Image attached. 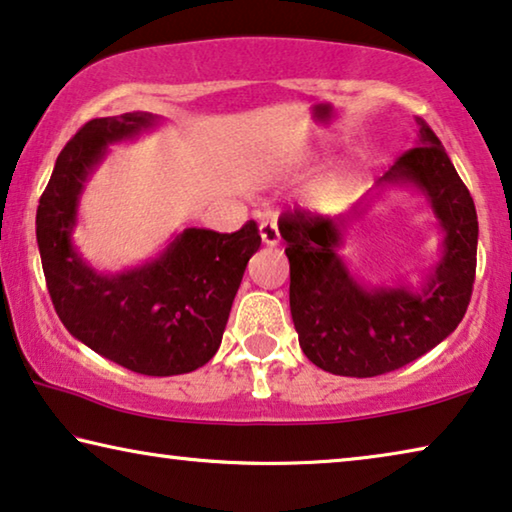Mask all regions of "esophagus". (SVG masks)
<instances>
[{
    "label": "esophagus",
    "mask_w": 512,
    "mask_h": 512,
    "mask_svg": "<svg viewBox=\"0 0 512 512\" xmlns=\"http://www.w3.org/2000/svg\"><path fill=\"white\" fill-rule=\"evenodd\" d=\"M259 234H262L264 246L276 248L278 243H280V230H278L276 218H266V220H262V225H259Z\"/></svg>",
    "instance_id": "esophagus-1"
}]
</instances>
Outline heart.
<instances>
[{"instance_id":"obj_1","label":"heart","mask_w":512,"mask_h":512,"mask_svg":"<svg viewBox=\"0 0 512 512\" xmlns=\"http://www.w3.org/2000/svg\"><path fill=\"white\" fill-rule=\"evenodd\" d=\"M349 186H352V172H349V167L335 163L331 167H326V170L312 181L310 197L315 204L329 207V204L338 202L340 197H345Z\"/></svg>"}]
</instances>
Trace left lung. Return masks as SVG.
Listing matches in <instances>:
<instances>
[{"mask_svg":"<svg viewBox=\"0 0 512 512\" xmlns=\"http://www.w3.org/2000/svg\"><path fill=\"white\" fill-rule=\"evenodd\" d=\"M402 154L352 209L335 218L294 211L280 223L289 259V310L303 354L340 377H377L416 361L462 322L476 276L478 218L444 144L416 119ZM391 187L424 195L442 230L440 262L417 285L370 286L339 255L353 220Z\"/></svg>","mask_w":512,"mask_h":512,"instance_id":"obj_1","label":"left lung"}]
</instances>
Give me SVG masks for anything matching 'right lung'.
<instances>
[{
  "label": "right lung",
  "mask_w": 512,
  "mask_h": 512,
  "mask_svg": "<svg viewBox=\"0 0 512 512\" xmlns=\"http://www.w3.org/2000/svg\"><path fill=\"white\" fill-rule=\"evenodd\" d=\"M160 114L91 119L61 151L36 209V241L50 299L66 331L108 361L149 377L186 375L223 340L248 259L262 236L250 220L234 234L186 227L156 257L98 271L75 246L80 200L110 154L163 124Z\"/></svg>",
  "instance_id": "add662e5"
}]
</instances>
